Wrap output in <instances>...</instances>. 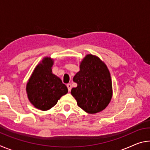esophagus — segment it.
Returning <instances> with one entry per match:
<instances>
[{"instance_id":"34e87169","label":"esophagus","mask_w":150,"mask_h":150,"mask_svg":"<svg viewBox=\"0 0 150 150\" xmlns=\"http://www.w3.org/2000/svg\"><path fill=\"white\" fill-rule=\"evenodd\" d=\"M67 88H68V91H71V85L70 84V83H68V84L67 85Z\"/></svg>"}]
</instances>
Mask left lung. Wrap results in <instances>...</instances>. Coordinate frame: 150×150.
I'll list each match as a JSON object with an SVG mask.
<instances>
[{
	"label": "left lung",
	"mask_w": 150,
	"mask_h": 150,
	"mask_svg": "<svg viewBox=\"0 0 150 150\" xmlns=\"http://www.w3.org/2000/svg\"><path fill=\"white\" fill-rule=\"evenodd\" d=\"M73 81L77 87L73 88L71 93L83 110L95 114L108 106L112 95V81L107 67L99 58L86 55Z\"/></svg>",
	"instance_id": "left-lung-1"
}]
</instances>
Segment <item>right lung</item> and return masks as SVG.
<instances>
[{
  "label": "right lung",
  "mask_w": 150,
  "mask_h": 150,
  "mask_svg": "<svg viewBox=\"0 0 150 150\" xmlns=\"http://www.w3.org/2000/svg\"><path fill=\"white\" fill-rule=\"evenodd\" d=\"M53 59L45 57L36 66L27 83L28 97L35 108L49 110L56 105L68 89L62 80L52 73Z\"/></svg>",
  "instance_id": "1"
}]
</instances>
